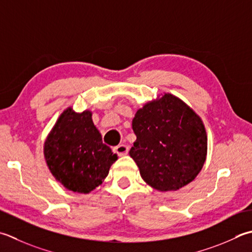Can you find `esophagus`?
<instances>
[{"label":"esophagus","instance_id":"1","mask_svg":"<svg viewBox=\"0 0 252 252\" xmlns=\"http://www.w3.org/2000/svg\"><path fill=\"white\" fill-rule=\"evenodd\" d=\"M113 151H115L116 154H118L119 156H125L129 153V146H126L125 144H119L113 149Z\"/></svg>","mask_w":252,"mask_h":252}]
</instances>
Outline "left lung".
Returning <instances> with one entry per match:
<instances>
[{"label":"left lung","mask_w":252,"mask_h":252,"mask_svg":"<svg viewBox=\"0 0 252 252\" xmlns=\"http://www.w3.org/2000/svg\"><path fill=\"white\" fill-rule=\"evenodd\" d=\"M136 141L130 156L141 177L159 191H176L190 184L203 167L208 136L201 118L179 98L165 94L135 113Z\"/></svg>","instance_id":"left-lung-1"}]
</instances>
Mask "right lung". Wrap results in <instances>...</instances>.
Wrapping results in <instances>:
<instances>
[{"label": "right lung", "instance_id": "obj_1", "mask_svg": "<svg viewBox=\"0 0 252 252\" xmlns=\"http://www.w3.org/2000/svg\"><path fill=\"white\" fill-rule=\"evenodd\" d=\"M44 158L51 174L66 189L88 193L108 176L117 160L94 126L91 111L67 108L44 142Z\"/></svg>", "mask_w": 252, "mask_h": 252}]
</instances>
